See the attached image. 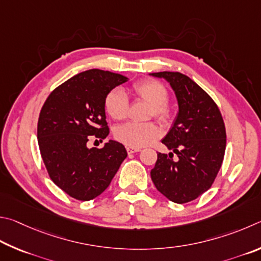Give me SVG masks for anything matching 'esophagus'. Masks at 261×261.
I'll use <instances>...</instances> for the list:
<instances>
[{"mask_svg": "<svg viewBox=\"0 0 261 261\" xmlns=\"http://www.w3.org/2000/svg\"><path fill=\"white\" fill-rule=\"evenodd\" d=\"M140 148H133V147H127V152L128 153H135L140 151Z\"/></svg>", "mask_w": 261, "mask_h": 261, "instance_id": "34e87169", "label": "esophagus"}]
</instances>
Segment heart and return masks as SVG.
<instances>
[{"label":"heart","mask_w":261,"mask_h":261,"mask_svg":"<svg viewBox=\"0 0 261 261\" xmlns=\"http://www.w3.org/2000/svg\"><path fill=\"white\" fill-rule=\"evenodd\" d=\"M132 94L136 97L144 99L151 105L150 114L159 121L166 122L172 116L166 87L156 80L139 81L132 87ZM104 107L108 114L116 120H122L127 117L129 99L125 91L120 88L110 90L105 96ZM116 139L128 147L139 148L152 142L161 135V129L152 122L129 121L118 126L114 130Z\"/></svg>","instance_id":"obj_1"}]
</instances>
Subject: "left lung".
I'll list each match as a JSON object with an SVG mask.
<instances>
[{
	"mask_svg": "<svg viewBox=\"0 0 261 261\" xmlns=\"http://www.w3.org/2000/svg\"><path fill=\"white\" fill-rule=\"evenodd\" d=\"M171 85L179 112L167 135L162 140L172 150L158 152L150 172L159 193L177 204L191 202L211 188L225 156L226 128L220 110L189 76L180 72H157ZM178 159H172V153Z\"/></svg>",
	"mask_w": 261,
	"mask_h": 261,
	"instance_id": "8db88e82",
	"label": "left lung"
}]
</instances>
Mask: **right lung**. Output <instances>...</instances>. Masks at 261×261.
Returning <instances> with one entry per match:
<instances>
[{"label":"right lung","instance_id":"1","mask_svg":"<svg viewBox=\"0 0 261 261\" xmlns=\"http://www.w3.org/2000/svg\"><path fill=\"white\" fill-rule=\"evenodd\" d=\"M126 81L128 77L109 71L81 72L58 86L41 109V157L50 179L73 198L99 196L127 157L125 147L113 140L102 149L87 147L90 138L102 141L109 135L105 96Z\"/></svg>","mask_w":261,"mask_h":261}]
</instances>
